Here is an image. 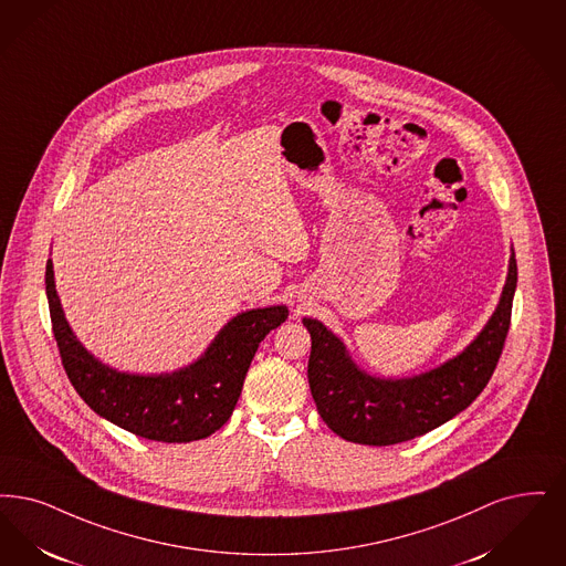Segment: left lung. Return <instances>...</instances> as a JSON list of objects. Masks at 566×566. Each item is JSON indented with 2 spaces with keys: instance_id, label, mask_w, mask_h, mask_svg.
I'll list each match as a JSON object with an SVG mask.
<instances>
[{
  "instance_id": "left-lung-1",
  "label": "left lung",
  "mask_w": 566,
  "mask_h": 566,
  "mask_svg": "<svg viewBox=\"0 0 566 566\" xmlns=\"http://www.w3.org/2000/svg\"><path fill=\"white\" fill-rule=\"evenodd\" d=\"M518 282L512 250L510 272L497 310L484 331L457 358L412 379H375L363 373L317 319L303 324L312 337L310 389L324 423L343 440L389 447L436 430L470 407L497 368L512 319Z\"/></svg>"
}]
</instances>
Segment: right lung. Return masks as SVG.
I'll use <instances>...</instances> for the list:
<instances>
[{
	"label": "right lung",
	"instance_id": "add662e5",
	"mask_svg": "<svg viewBox=\"0 0 566 566\" xmlns=\"http://www.w3.org/2000/svg\"><path fill=\"white\" fill-rule=\"evenodd\" d=\"M52 333L69 381L88 407L122 430L156 442H191L223 428L231 417L259 343L277 328L284 305L252 310L227 322L198 363L172 375H128L98 363L69 328L45 263Z\"/></svg>",
	"mask_w": 566,
	"mask_h": 566
}]
</instances>
